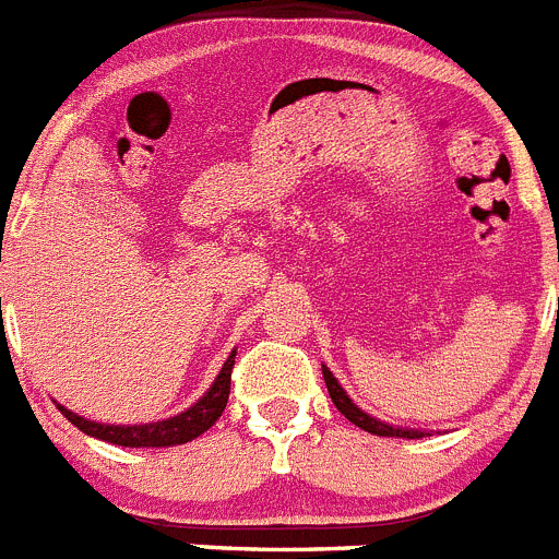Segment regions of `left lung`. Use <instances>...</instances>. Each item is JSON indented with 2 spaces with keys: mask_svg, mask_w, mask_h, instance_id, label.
<instances>
[{
  "mask_svg": "<svg viewBox=\"0 0 559 559\" xmlns=\"http://www.w3.org/2000/svg\"><path fill=\"white\" fill-rule=\"evenodd\" d=\"M322 378H325V385H328V394H331L333 405H336L338 411H342L347 419L353 421V425H358L361 430L372 432V436H391V438H421V436H430V432H421V430H408V427H394V425H385V421L374 419V416L364 414L361 408H358L356 403H353L350 397H347V391L338 385V380L333 378L331 369L322 364Z\"/></svg>",
  "mask_w": 559,
  "mask_h": 559,
  "instance_id": "8db88e82",
  "label": "left lung"
}]
</instances>
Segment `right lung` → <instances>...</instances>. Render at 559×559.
I'll list each match as a JSON object with an SVG mask.
<instances>
[{
	"label": "right lung",
	"mask_w": 559,
	"mask_h": 559,
	"mask_svg": "<svg viewBox=\"0 0 559 559\" xmlns=\"http://www.w3.org/2000/svg\"><path fill=\"white\" fill-rule=\"evenodd\" d=\"M234 356L237 350H231V356L223 364L221 374L215 378V383L209 385V391L198 400L192 408H187L185 414L170 416V419L151 421V425H102V421H91L76 416L74 411L60 408V414L66 416L74 427H80L82 432L93 438H102L107 444L118 447H176L187 444L192 438H198L201 432H206L209 427L221 419V414L226 411L228 391H231V369H234Z\"/></svg>",
	"instance_id": "right-lung-1"
}]
</instances>
